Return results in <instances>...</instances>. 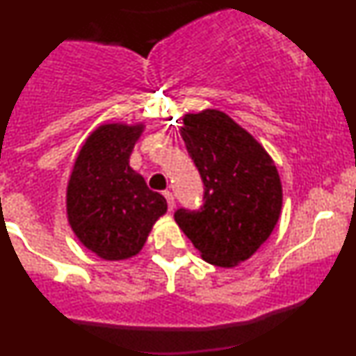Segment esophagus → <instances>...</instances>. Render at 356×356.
<instances>
[{
    "instance_id": "obj_1",
    "label": "esophagus",
    "mask_w": 356,
    "mask_h": 356,
    "mask_svg": "<svg viewBox=\"0 0 356 356\" xmlns=\"http://www.w3.org/2000/svg\"><path fill=\"white\" fill-rule=\"evenodd\" d=\"M164 197L167 199V206H169V211H174V207H175V201H174L172 192L165 191V192H164Z\"/></svg>"
}]
</instances>
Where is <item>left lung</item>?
Returning a JSON list of instances; mask_svg holds the SVG:
<instances>
[{
	"label": "left lung",
	"mask_w": 356,
	"mask_h": 356,
	"mask_svg": "<svg viewBox=\"0 0 356 356\" xmlns=\"http://www.w3.org/2000/svg\"><path fill=\"white\" fill-rule=\"evenodd\" d=\"M181 136L204 182L197 211L177 209L175 222L216 266L232 268L269 238L281 214L277 169L243 127L219 110L186 113Z\"/></svg>",
	"instance_id": "8db88e82"
}]
</instances>
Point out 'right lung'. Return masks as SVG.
<instances>
[{"label": "right lung", "instance_id": "add662e5", "mask_svg": "<svg viewBox=\"0 0 356 356\" xmlns=\"http://www.w3.org/2000/svg\"><path fill=\"white\" fill-rule=\"evenodd\" d=\"M144 124H105L81 145L67 186V216L85 248L105 261H122L144 248L165 214L164 195L150 191L129 165Z\"/></svg>", "mask_w": 356, "mask_h": 356}]
</instances>
